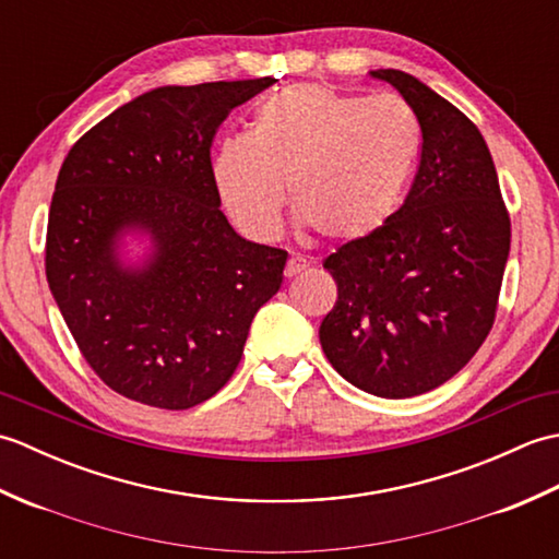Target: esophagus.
<instances>
[{"label": "esophagus", "mask_w": 559, "mask_h": 559, "mask_svg": "<svg viewBox=\"0 0 559 559\" xmlns=\"http://www.w3.org/2000/svg\"><path fill=\"white\" fill-rule=\"evenodd\" d=\"M307 266H310V264H307V259L295 254V257H290V259H288V264H286V276H288V278L298 276V273H302Z\"/></svg>", "instance_id": "esophagus-1"}]
</instances>
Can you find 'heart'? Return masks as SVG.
Segmentation results:
<instances>
[{
	"label": "heart",
	"mask_w": 559,
	"mask_h": 559,
	"mask_svg": "<svg viewBox=\"0 0 559 559\" xmlns=\"http://www.w3.org/2000/svg\"><path fill=\"white\" fill-rule=\"evenodd\" d=\"M420 156V127L399 98H362L300 83L259 105L252 132L225 139L213 175L245 235L278 237L288 187L305 221L358 242L391 218Z\"/></svg>",
	"instance_id": "b5f03b06"
}]
</instances>
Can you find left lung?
Segmentation results:
<instances>
[{"instance_id": "1", "label": "left lung", "mask_w": 559, "mask_h": 559, "mask_svg": "<svg viewBox=\"0 0 559 559\" xmlns=\"http://www.w3.org/2000/svg\"><path fill=\"white\" fill-rule=\"evenodd\" d=\"M370 74L418 117L420 165L382 228L324 259L338 300L319 341L353 386L408 399L444 384L488 338L512 223L478 127L406 71Z\"/></svg>"}]
</instances>
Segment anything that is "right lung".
Masks as SVG:
<instances>
[{
  "instance_id": "obj_1",
  "label": "right lung",
  "mask_w": 559,
  "mask_h": 559,
  "mask_svg": "<svg viewBox=\"0 0 559 559\" xmlns=\"http://www.w3.org/2000/svg\"><path fill=\"white\" fill-rule=\"evenodd\" d=\"M273 79L153 88L88 129L57 175L45 273L83 358L117 394L187 411L240 365L249 324L278 293L288 252L249 242L223 216L211 144ZM154 252L124 267L116 242Z\"/></svg>"
}]
</instances>
